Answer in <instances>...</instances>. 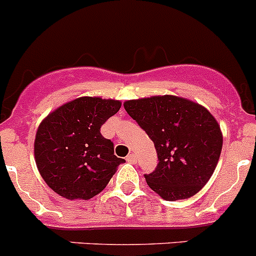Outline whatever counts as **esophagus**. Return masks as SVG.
I'll list each match as a JSON object with an SVG mask.
<instances>
[{
  "label": "esophagus",
  "mask_w": 256,
  "mask_h": 256,
  "mask_svg": "<svg viewBox=\"0 0 256 256\" xmlns=\"http://www.w3.org/2000/svg\"><path fill=\"white\" fill-rule=\"evenodd\" d=\"M126 161L130 164H136L137 162V156H136L134 154H130L128 156H126Z\"/></svg>",
  "instance_id": "obj_1"
}]
</instances>
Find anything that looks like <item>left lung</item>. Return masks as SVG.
I'll use <instances>...</instances> for the list:
<instances>
[{"label": "left lung", "instance_id": "1", "mask_svg": "<svg viewBox=\"0 0 256 256\" xmlns=\"http://www.w3.org/2000/svg\"><path fill=\"white\" fill-rule=\"evenodd\" d=\"M126 112L148 134L158 164L144 175L165 200L196 196L210 179L222 151L221 128L203 105L175 95L126 100Z\"/></svg>", "mask_w": 256, "mask_h": 256}]
</instances>
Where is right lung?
Instances as JSON below:
<instances>
[{
  "label": "right lung",
  "instance_id": "add662e5",
  "mask_svg": "<svg viewBox=\"0 0 256 256\" xmlns=\"http://www.w3.org/2000/svg\"><path fill=\"white\" fill-rule=\"evenodd\" d=\"M120 106L119 100L82 96L42 120L34 157L52 190L71 200H88L104 190L124 160L114 154V144L102 137L100 128Z\"/></svg>",
  "mask_w": 256,
  "mask_h": 256
}]
</instances>
